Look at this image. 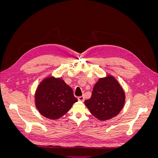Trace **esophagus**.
Returning a JSON list of instances; mask_svg holds the SVG:
<instances>
[{"mask_svg": "<svg viewBox=\"0 0 158 158\" xmlns=\"http://www.w3.org/2000/svg\"><path fill=\"white\" fill-rule=\"evenodd\" d=\"M78 99L80 102H84V95H82V96H79L78 98Z\"/></svg>", "mask_w": 158, "mask_h": 158, "instance_id": "34e87169", "label": "esophagus"}]
</instances>
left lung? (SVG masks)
<instances>
[{
	"label": "left lung",
	"instance_id": "obj_1",
	"mask_svg": "<svg viewBox=\"0 0 158 158\" xmlns=\"http://www.w3.org/2000/svg\"><path fill=\"white\" fill-rule=\"evenodd\" d=\"M125 102V94L112 76L99 78L90 99L84 102L90 113L100 121H106L119 113Z\"/></svg>",
	"mask_w": 158,
	"mask_h": 158
}]
</instances>
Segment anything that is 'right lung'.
Here are the masks:
<instances>
[{
    "label": "right lung",
    "instance_id": "1",
    "mask_svg": "<svg viewBox=\"0 0 158 158\" xmlns=\"http://www.w3.org/2000/svg\"><path fill=\"white\" fill-rule=\"evenodd\" d=\"M35 99L39 112L53 120L63 117L78 101L69 85L61 78L54 77L46 78L40 84Z\"/></svg>",
    "mask_w": 158,
    "mask_h": 158
}]
</instances>
